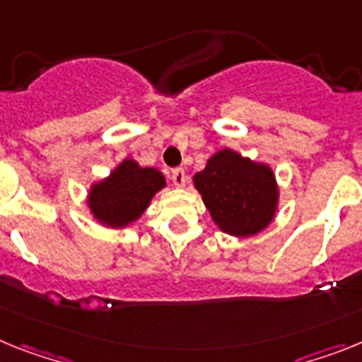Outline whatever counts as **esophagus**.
I'll list each match as a JSON object with an SVG mask.
<instances>
[{
  "label": "esophagus",
  "instance_id": "esophagus-1",
  "mask_svg": "<svg viewBox=\"0 0 362 362\" xmlns=\"http://www.w3.org/2000/svg\"><path fill=\"white\" fill-rule=\"evenodd\" d=\"M171 180H173V184L177 185V187H184L185 182H187V175H185L184 169H180V168L173 169Z\"/></svg>",
  "mask_w": 362,
  "mask_h": 362
}]
</instances>
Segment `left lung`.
<instances>
[{
  "label": "left lung",
  "mask_w": 362,
  "mask_h": 362,
  "mask_svg": "<svg viewBox=\"0 0 362 362\" xmlns=\"http://www.w3.org/2000/svg\"><path fill=\"white\" fill-rule=\"evenodd\" d=\"M213 222L224 233L251 237L268 228L279 206L275 175L266 163L222 149L193 177Z\"/></svg>",
  "instance_id": "1"
}]
</instances>
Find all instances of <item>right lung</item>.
I'll return each instance as SVG.
<instances>
[{
  "label": "right lung",
  "instance_id": "obj_1",
  "mask_svg": "<svg viewBox=\"0 0 362 362\" xmlns=\"http://www.w3.org/2000/svg\"><path fill=\"white\" fill-rule=\"evenodd\" d=\"M162 187H165V178L158 169L140 168L127 158L109 177L90 185L87 204L100 224L125 228L142 216Z\"/></svg>",
  "mask_w": 362,
  "mask_h": 362
}]
</instances>
